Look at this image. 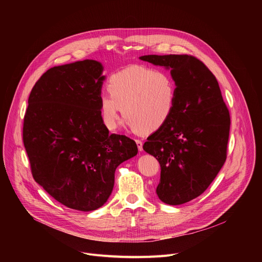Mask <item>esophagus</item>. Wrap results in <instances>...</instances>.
I'll use <instances>...</instances> for the list:
<instances>
[{"label": "esophagus", "instance_id": "obj_1", "mask_svg": "<svg viewBox=\"0 0 262 262\" xmlns=\"http://www.w3.org/2000/svg\"><path fill=\"white\" fill-rule=\"evenodd\" d=\"M136 143H137L139 151H142V150H143V143H142L140 140H136Z\"/></svg>", "mask_w": 262, "mask_h": 262}]
</instances>
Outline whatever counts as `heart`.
<instances>
[{
    "mask_svg": "<svg viewBox=\"0 0 262 262\" xmlns=\"http://www.w3.org/2000/svg\"><path fill=\"white\" fill-rule=\"evenodd\" d=\"M108 94L100 97L99 112L108 130L116 128L120 112L126 124L142 134L162 128L172 117L177 99V85L164 69L136 65L111 77Z\"/></svg>",
    "mask_w": 262,
    "mask_h": 262,
    "instance_id": "obj_1",
    "label": "heart"
}]
</instances>
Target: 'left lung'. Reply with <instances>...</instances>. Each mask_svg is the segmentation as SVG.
<instances>
[{
    "mask_svg": "<svg viewBox=\"0 0 262 262\" xmlns=\"http://www.w3.org/2000/svg\"><path fill=\"white\" fill-rule=\"evenodd\" d=\"M170 70L177 85L173 115L147 138L144 150L161 165L157 195L169 205L200 196L226 161L229 111L211 71L189 55L140 57Z\"/></svg>",
    "mask_w": 262,
    "mask_h": 262,
    "instance_id": "8db88e82",
    "label": "left lung"
}]
</instances>
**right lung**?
Returning a JSON list of instances; mask_svg holds the SVG:
<instances>
[{"label": "right lung", "mask_w": 262, "mask_h": 262, "mask_svg": "<svg viewBox=\"0 0 262 262\" xmlns=\"http://www.w3.org/2000/svg\"><path fill=\"white\" fill-rule=\"evenodd\" d=\"M95 60L50 68L33 87L23 139L35 181L61 204L81 211L101 207L115 170L138 154L134 140L108 135L99 105L105 76Z\"/></svg>", "instance_id": "1"}]
</instances>
